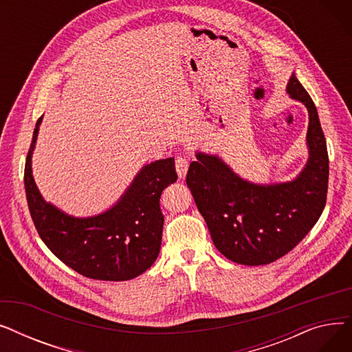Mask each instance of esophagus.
I'll return each instance as SVG.
<instances>
[{"label": "esophagus", "mask_w": 352, "mask_h": 352, "mask_svg": "<svg viewBox=\"0 0 352 352\" xmlns=\"http://www.w3.org/2000/svg\"><path fill=\"white\" fill-rule=\"evenodd\" d=\"M175 170L179 178H184L188 171V160L186 157H178L175 160Z\"/></svg>", "instance_id": "esophagus-1"}]
</instances>
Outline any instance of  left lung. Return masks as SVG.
<instances>
[{
    "label": "left lung",
    "instance_id": "left-lung-1",
    "mask_svg": "<svg viewBox=\"0 0 352 352\" xmlns=\"http://www.w3.org/2000/svg\"><path fill=\"white\" fill-rule=\"evenodd\" d=\"M287 92L307 107L309 117V158L297 178L254 184L219 157L204 153L195 154L187 173V186L214 245L236 264L265 265L284 256L302 241L325 207L329 165L316 104L294 72Z\"/></svg>",
    "mask_w": 352,
    "mask_h": 352
}]
</instances>
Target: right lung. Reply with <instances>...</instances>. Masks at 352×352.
Instances as JSON below:
<instances>
[{
	"label": "right lung",
	"mask_w": 352,
	"mask_h": 352,
	"mask_svg": "<svg viewBox=\"0 0 352 352\" xmlns=\"http://www.w3.org/2000/svg\"><path fill=\"white\" fill-rule=\"evenodd\" d=\"M43 117L35 124L25 161L28 208L38 235L65 265L92 280L126 281L150 268L161 248L162 191L177 181L174 158L146 164L114 207L77 218L45 202L35 186L31 157Z\"/></svg>",
	"instance_id": "add662e5"
}]
</instances>
